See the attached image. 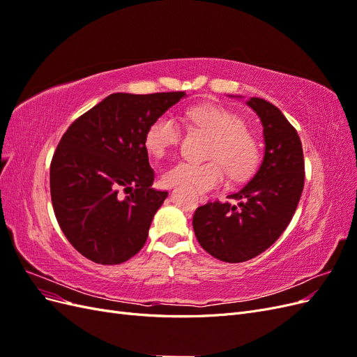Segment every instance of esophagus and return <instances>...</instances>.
Wrapping results in <instances>:
<instances>
[{
	"instance_id": "esophagus-1",
	"label": "esophagus",
	"mask_w": 357,
	"mask_h": 357,
	"mask_svg": "<svg viewBox=\"0 0 357 357\" xmlns=\"http://www.w3.org/2000/svg\"><path fill=\"white\" fill-rule=\"evenodd\" d=\"M205 201H207V197H205V195H199V202H205Z\"/></svg>"
}]
</instances>
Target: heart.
<instances>
[{"instance_id": "heart-1", "label": "heart", "mask_w": 357, "mask_h": 357, "mask_svg": "<svg viewBox=\"0 0 357 357\" xmlns=\"http://www.w3.org/2000/svg\"><path fill=\"white\" fill-rule=\"evenodd\" d=\"M189 121L213 137L205 164L180 160L165 169L162 180L167 186H189L207 192L223 185L228 172L236 181L253 174L261 146L253 132L245 128L244 119L218 105H201L190 109ZM181 138V129L171 114H162L149 125L144 147L152 156H164L176 147Z\"/></svg>"}]
</instances>
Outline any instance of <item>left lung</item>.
Instances as JSON below:
<instances>
[{"instance_id": "left-lung-1", "label": "left lung", "mask_w": 357, "mask_h": 357, "mask_svg": "<svg viewBox=\"0 0 357 357\" xmlns=\"http://www.w3.org/2000/svg\"><path fill=\"white\" fill-rule=\"evenodd\" d=\"M247 104L261 117L265 153L253 178L228 198L208 201L193 214V231L205 252L238 264L271 247L294 218L304 189L305 164L296 129L275 105L262 98Z\"/></svg>"}]
</instances>
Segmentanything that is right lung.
<instances>
[{"label": "right lung", "instance_id": "add662e5", "mask_svg": "<svg viewBox=\"0 0 357 357\" xmlns=\"http://www.w3.org/2000/svg\"><path fill=\"white\" fill-rule=\"evenodd\" d=\"M185 92L112 93L68 126L50 164L53 211L89 261L117 265L142 250L168 192L152 188L144 135Z\"/></svg>", "mask_w": 357, "mask_h": 357}]
</instances>
